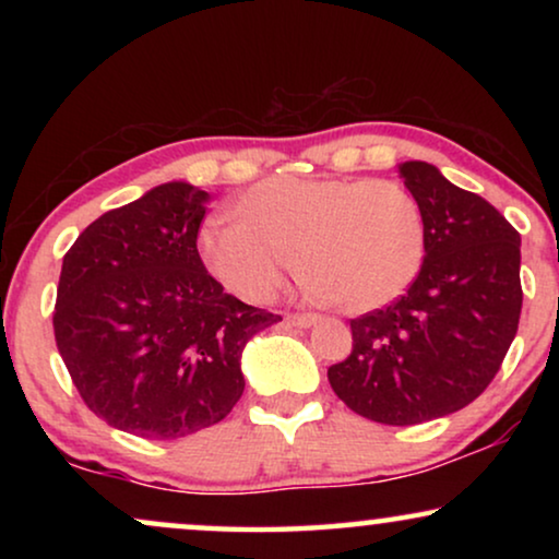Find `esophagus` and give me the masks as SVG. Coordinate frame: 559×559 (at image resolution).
<instances>
[{
    "mask_svg": "<svg viewBox=\"0 0 559 559\" xmlns=\"http://www.w3.org/2000/svg\"><path fill=\"white\" fill-rule=\"evenodd\" d=\"M287 323L295 328H310L318 323V316H312V312H302V316H287Z\"/></svg>",
    "mask_w": 559,
    "mask_h": 559,
    "instance_id": "esophagus-1",
    "label": "esophagus"
}]
</instances>
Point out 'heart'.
Wrapping results in <instances>:
<instances>
[{"instance_id": "b5f03b06", "label": "heart", "mask_w": 559, "mask_h": 559, "mask_svg": "<svg viewBox=\"0 0 559 559\" xmlns=\"http://www.w3.org/2000/svg\"><path fill=\"white\" fill-rule=\"evenodd\" d=\"M236 211L205 221L201 257L241 300L270 302L302 259L316 300L364 316L402 297L423 270V213L396 182L285 175L249 188Z\"/></svg>"}]
</instances>
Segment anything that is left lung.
<instances>
[{"label": "left lung", "instance_id": "obj_1", "mask_svg": "<svg viewBox=\"0 0 559 559\" xmlns=\"http://www.w3.org/2000/svg\"><path fill=\"white\" fill-rule=\"evenodd\" d=\"M396 173L425 221L423 270L394 305L350 320L354 350L328 381L356 415L419 425L463 409L499 371L522 312V239L435 165Z\"/></svg>", "mask_w": 559, "mask_h": 559}]
</instances>
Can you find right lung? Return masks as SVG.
<instances>
[{
    "label": "right lung",
    "mask_w": 559,
    "mask_h": 559,
    "mask_svg": "<svg viewBox=\"0 0 559 559\" xmlns=\"http://www.w3.org/2000/svg\"><path fill=\"white\" fill-rule=\"evenodd\" d=\"M209 193L163 182L83 231L58 282L52 328L75 389L117 430L178 440L243 394L241 354L280 323L224 293L198 254Z\"/></svg>",
    "instance_id": "add662e5"
}]
</instances>
